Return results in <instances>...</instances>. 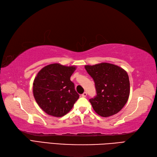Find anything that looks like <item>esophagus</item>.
Returning <instances> with one entry per match:
<instances>
[{
    "label": "esophagus",
    "instance_id": "34e87169",
    "mask_svg": "<svg viewBox=\"0 0 157 157\" xmlns=\"http://www.w3.org/2000/svg\"><path fill=\"white\" fill-rule=\"evenodd\" d=\"M86 96H87V92H84L83 93V94H82V97H86Z\"/></svg>",
    "mask_w": 157,
    "mask_h": 157
}]
</instances>
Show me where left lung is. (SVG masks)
Here are the masks:
<instances>
[{
  "label": "left lung",
  "instance_id": "1",
  "mask_svg": "<svg viewBox=\"0 0 157 157\" xmlns=\"http://www.w3.org/2000/svg\"><path fill=\"white\" fill-rule=\"evenodd\" d=\"M85 69L94 79L97 92L94 98L90 99L94 111L103 117L119 113L129 96L130 84L127 71L109 63L85 65Z\"/></svg>",
  "mask_w": 157,
  "mask_h": 157
}]
</instances>
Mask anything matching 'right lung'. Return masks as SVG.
I'll use <instances>...</instances> for the list:
<instances>
[{
  "label": "right lung",
  "mask_w": 157,
  "mask_h": 157,
  "mask_svg": "<svg viewBox=\"0 0 157 157\" xmlns=\"http://www.w3.org/2000/svg\"><path fill=\"white\" fill-rule=\"evenodd\" d=\"M76 66L52 63L40 70L33 82V94L38 106L48 115L61 117L68 113L79 95L70 80Z\"/></svg>",
  "instance_id": "1"
}]
</instances>
